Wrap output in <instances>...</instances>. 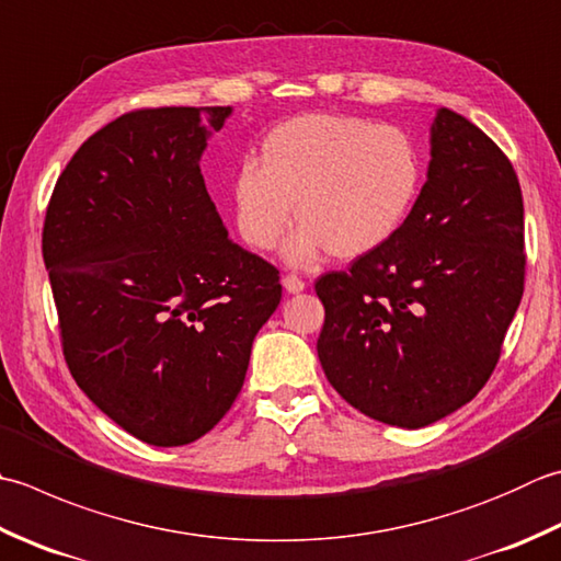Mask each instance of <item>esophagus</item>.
Segmentation results:
<instances>
[{"mask_svg": "<svg viewBox=\"0 0 561 561\" xmlns=\"http://www.w3.org/2000/svg\"><path fill=\"white\" fill-rule=\"evenodd\" d=\"M282 284H284V289H287L289 294H299V291L306 289V282L301 277H296V274H287V277L282 279Z\"/></svg>", "mask_w": 561, "mask_h": 561, "instance_id": "esophagus-1", "label": "esophagus"}]
</instances>
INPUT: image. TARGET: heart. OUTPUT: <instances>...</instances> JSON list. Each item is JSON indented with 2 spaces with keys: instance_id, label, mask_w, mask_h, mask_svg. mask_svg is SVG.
Masks as SVG:
<instances>
[{
  "instance_id": "b5f03b06",
  "label": "heart",
  "mask_w": 561,
  "mask_h": 561,
  "mask_svg": "<svg viewBox=\"0 0 561 561\" xmlns=\"http://www.w3.org/2000/svg\"><path fill=\"white\" fill-rule=\"evenodd\" d=\"M423 156L397 126L343 114H309L270 130L260 162L245 160L230 184L240 238L272 250L289 228L291 262L325 250L355 260L387 245L419 199Z\"/></svg>"
}]
</instances>
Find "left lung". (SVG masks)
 Segmentation results:
<instances>
[{
    "mask_svg": "<svg viewBox=\"0 0 561 561\" xmlns=\"http://www.w3.org/2000/svg\"><path fill=\"white\" fill-rule=\"evenodd\" d=\"M523 230L511 160L437 108L427 180L399 233L316 282L325 309L316 350L340 397L409 431L474 399L523 299Z\"/></svg>",
    "mask_w": 561,
    "mask_h": 561,
    "instance_id": "8db88e82",
    "label": "left lung"
}]
</instances>
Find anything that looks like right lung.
<instances>
[{
  "mask_svg": "<svg viewBox=\"0 0 561 561\" xmlns=\"http://www.w3.org/2000/svg\"><path fill=\"white\" fill-rule=\"evenodd\" d=\"M230 112L118 116L75 152L43 224L70 375L156 447L190 445L224 419L282 299L277 267L228 238L202 178L206 140Z\"/></svg>",
  "mask_w": 561,
  "mask_h": 561,
  "instance_id": "add662e5",
  "label": "right lung"
}]
</instances>
